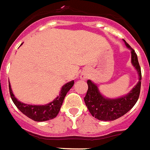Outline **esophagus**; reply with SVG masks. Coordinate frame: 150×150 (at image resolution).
Returning <instances> with one entry per match:
<instances>
[{"label": "esophagus", "instance_id": "1", "mask_svg": "<svg viewBox=\"0 0 150 150\" xmlns=\"http://www.w3.org/2000/svg\"><path fill=\"white\" fill-rule=\"evenodd\" d=\"M83 79H84V78H86V77H85V76H83Z\"/></svg>", "mask_w": 150, "mask_h": 150}]
</instances>
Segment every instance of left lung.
I'll return each mask as SVG.
<instances>
[{"label":"left lung","instance_id":"8db88e82","mask_svg":"<svg viewBox=\"0 0 150 150\" xmlns=\"http://www.w3.org/2000/svg\"><path fill=\"white\" fill-rule=\"evenodd\" d=\"M125 44L131 50V62L139 72V83L127 95L117 99H108L100 94L98 86L94 83L88 80V90L84 98V101L91 115L99 120H115L123 116L133 108L139 98L141 90V67L134 50L131 49L126 42Z\"/></svg>","mask_w":150,"mask_h":150}]
</instances>
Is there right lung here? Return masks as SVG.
I'll use <instances>...</instances> for the list:
<instances>
[{
  "instance_id": "add662e5",
  "label": "right lung",
  "mask_w": 150,
  "mask_h": 150,
  "mask_svg": "<svg viewBox=\"0 0 150 150\" xmlns=\"http://www.w3.org/2000/svg\"><path fill=\"white\" fill-rule=\"evenodd\" d=\"M74 83H75L74 81L66 83L62 87L60 95L53 101L45 105H26L19 101L15 98L14 94L12 93L10 84H9V92H10L11 100L20 112H22L27 117H29L33 120L37 121V122H42V121L52 120L58 115L65 96L70 90L71 88L72 87Z\"/></svg>"
}]
</instances>
